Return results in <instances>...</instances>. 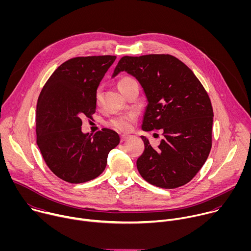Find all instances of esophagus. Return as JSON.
Instances as JSON below:
<instances>
[{"label": "esophagus", "instance_id": "1", "mask_svg": "<svg viewBox=\"0 0 251 251\" xmlns=\"http://www.w3.org/2000/svg\"><path fill=\"white\" fill-rule=\"evenodd\" d=\"M129 138H130V135H126V134H122V135L120 136V140H121V142H124V141L128 140Z\"/></svg>", "mask_w": 251, "mask_h": 251}]
</instances>
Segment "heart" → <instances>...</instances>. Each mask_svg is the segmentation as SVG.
<instances>
[{"instance_id": "1", "label": "heart", "mask_w": 251, "mask_h": 251, "mask_svg": "<svg viewBox=\"0 0 251 251\" xmlns=\"http://www.w3.org/2000/svg\"><path fill=\"white\" fill-rule=\"evenodd\" d=\"M135 83H137V81L133 77L123 76L118 80L117 86L120 89V91L122 92L125 88H127L128 86L135 84ZM101 94H102V88H101V86H98L95 90V102L96 103H98L100 101ZM135 119H136V114L134 112H130V113H127L124 115L114 117L113 119L110 120V125L119 131L126 132L131 129L132 123L135 121Z\"/></svg>"}]
</instances>
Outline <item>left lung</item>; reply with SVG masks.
<instances>
[{"instance_id":"1","label":"left lung","mask_w":251,"mask_h":251,"mask_svg":"<svg viewBox=\"0 0 251 251\" xmlns=\"http://www.w3.org/2000/svg\"><path fill=\"white\" fill-rule=\"evenodd\" d=\"M127 71L144 89L148 106L144 131H161L157 149L142 136L145 150L137 169L145 181L163 189L189 183L205 163L211 149L213 111L204 87L193 71L171 54L125 55L113 74Z\"/></svg>"}]
</instances>
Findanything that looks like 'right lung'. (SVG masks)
<instances>
[{"label":"right lung","instance_id":"1","mask_svg":"<svg viewBox=\"0 0 251 251\" xmlns=\"http://www.w3.org/2000/svg\"><path fill=\"white\" fill-rule=\"evenodd\" d=\"M115 59V55L70 58L53 71L39 96L37 144L50 170L67 183L97 177L120 142L110 129L92 137L81 132V119L95 113V90Z\"/></svg>","mask_w":251,"mask_h":251}]
</instances>
